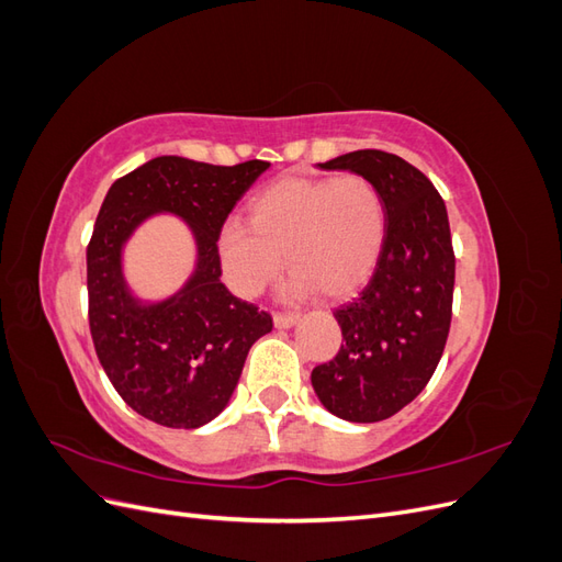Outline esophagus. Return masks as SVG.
<instances>
[{
    "instance_id": "esophagus-1",
    "label": "esophagus",
    "mask_w": 562,
    "mask_h": 562,
    "mask_svg": "<svg viewBox=\"0 0 562 562\" xmlns=\"http://www.w3.org/2000/svg\"><path fill=\"white\" fill-rule=\"evenodd\" d=\"M295 323H297V314H281V312L274 314V326L277 328H293Z\"/></svg>"
}]
</instances>
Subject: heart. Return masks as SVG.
Listing matches in <instances>:
<instances>
[{
	"label": "heart",
	"instance_id": "1",
	"mask_svg": "<svg viewBox=\"0 0 562 562\" xmlns=\"http://www.w3.org/2000/svg\"><path fill=\"white\" fill-rule=\"evenodd\" d=\"M386 241V203L363 176L281 178L248 203V225L229 223L217 236L225 279L255 295L285 262L288 291L328 300L351 295L378 267Z\"/></svg>",
	"mask_w": 562,
	"mask_h": 562
}]
</instances>
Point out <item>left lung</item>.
<instances>
[{
	"mask_svg": "<svg viewBox=\"0 0 562 562\" xmlns=\"http://www.w3.org/2000/svg\"><path fill=\"white\" fill-rule=\"evenodd\" d=\"M318 168L378 184L386 241L363 293L335 312L342 347L312 370V386L335 417L382 422L419 396L446 349L454 288L448 211L427 176L382 149H356Z\"/></svg>",
	"mask_w": 562,
	"mask_h": 562,
	"instance_id": "obj_1",
	"label": "left lung"
}]
</instances>
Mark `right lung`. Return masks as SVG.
<instances>
[{"label":"right lung","mask_w":562,"mask_h":562,"mask_svg":"<svg viewBox=\"0 0 562 562\" xmlns=\"http://www.w3.org/2000/svg\"><path fill=\"white\" fill-rule=\"evenodd\" d=\"M267 161L213 166L157 157L119 178L100 206L87 250L89 326L98 361L116 394L161 427L199 429L225 411L250 347L271 316L220 281L217 236ZM188 225L198 258L180 292L164 301L132 293L123 246L155 214Z\"/></svg>","instance_id":"add662e5"}]
</instances>
